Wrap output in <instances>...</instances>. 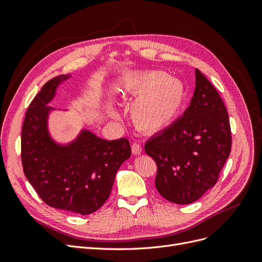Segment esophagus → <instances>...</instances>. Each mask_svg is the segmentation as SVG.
Masks as SVG:
<instances>
[{"label": "esophagus", "mask_w": 262, "mask_h": 262, "mask_svg": "<svg viewBox=\"0 0 262 262\" xmlns=\"http://www.w3.org/2000/svg\"><path fill=\"white\" fill-rule=\"evenodd\" d=\"M131 149H132V153L134 155H140L142 153V146H141V144L137 143V142H136V143L132 144Z\"/></svg>", "instance_id": "obj_1"}]
</instances>
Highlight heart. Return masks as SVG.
I'll return each instance as SVG.
<instances>
[{
  "instance_id": "obj_1",
  "label": "heart",
  "mask_w": 262,
  "mask_h": 262,
  "mask_svg": "<svg viewBox=\"0 0 262 262\" xmlns=\"http://www.w3.org/2000/svg\"><path fill=\"white\" fill-rule=\"evenodd\" d=\"M122 96H137L130 107L131 118L139 129L158 132L176 121L187 99L185 84L164 71L149 70L130 75L121 83ZM109 114L117 117L115 108Z\"/></svg>"
}]
</instances>
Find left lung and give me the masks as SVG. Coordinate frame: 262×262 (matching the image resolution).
Instances as JSON below:
<instances>
[{
	"label": "left lung",
	"mask_w": 262,
	"mask_h": 262,
	"mask_svg": "<svg viewBox=\"0 0 262 262\" xmlns=\"http://www.w3.org/2000/svg\"><path fill=\"white\" fill-rule=\"evenodd\" d=\"M231 147V125L224 102L195 69L193 97L184 116L145 143V153L157 165V191L177 204L199 200L216 184Z\"/></svg>",
	"instance_id": "1"
}]
</instances>
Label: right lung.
<instances>
[{"instance_id":"1","label":"right lung","mask_w":262,"mask_h":262,"mask_svg":"<svg viewBox=\"0 0 262 262\" xmlns=\"http://www.w3.org/2000/svg\"><path fill=\"white\" fill-rule=\"evenodd\" d=\"M70 74L47 82L30 102L21 129V163L26 178L41 200L54 209L87 215L109 198L120 166L129 160L128 139L107 141L82 129L69 143H58L48 120V106Z\"/></svg>"}]
</instances>
